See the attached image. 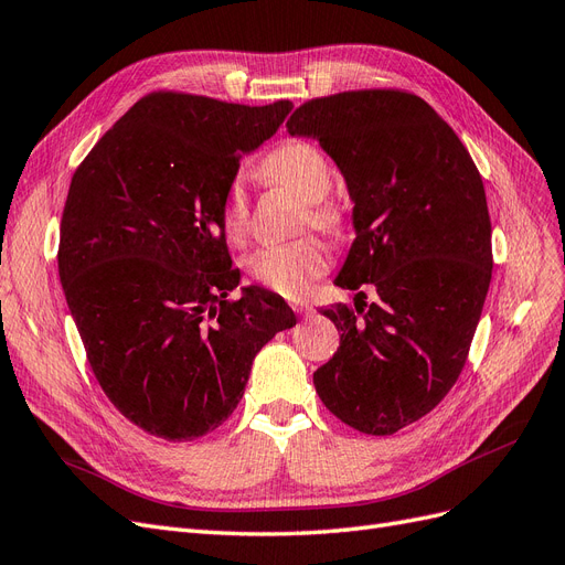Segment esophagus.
Wrapping results in <instances>:
<instances>
[{
    "instance_id": "1",
    "label": "esophagus",
    "mask_w": 565,
    "mask_h": 565,
    "mask_svg": "<svg viewBox=\"0 0 565 565\" xmlns=\"http://www.w3.org/2000/svg\"><path fill=\"white\" fill-rule=\"evenodd\" d=\"M292 309H295V313H299V316H309V313L313 311L311 303H306V301H295Z\"/></svg>"
}]
</instances>
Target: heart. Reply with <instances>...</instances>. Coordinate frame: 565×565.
I'll return each instance as SVG.
<instances>
[{
  "label": "heart",
  "instance_id": "1",
  "mask_svg": "<svg viewBox=\"0 0 565 565\" xmlns=\"http://www.w3.org/2000/svg\"><path fill=\"white\" fill-rule=\"evenodd\" d=\"M264 174L289 188L303 202H309V218L316 228L337 233L341 228V214L334 204L324 202L332 188V172L322 152L309 143L289 141L273 150L264 162ZM247 191L245 179L235 177L226 191L221 226L231 241H243L247 233ZM330 264V252L316 237L287 245L259 247L245 259L249 278L282 297H301L311 282L322 276Z\"/></svg>",
  "mask_w": 565,
  "mask_h": 565
}]
</instances>
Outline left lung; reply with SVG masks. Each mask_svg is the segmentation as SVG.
I'll return each instance as SVG.
<instances>
[{"label": "left lung", "mask_w": 565, "mask_h": 565, "mask_svg": "<svg viewBox=\"0 0 565 565\" xmlns=\"http://www.w3.org/2000/svg\"><path fill=\"white\" fill-rule=\"evenodd\" d=\"M287 131L318 141L349 188L355 241L334 285L377 289L367 309L322 311L341 337L316 391L353 429L396 434L446 398L481 320L492 276L481 174L448 122L405 92L313 98Z\"/></svg>", "instance_id": "obj_1"}]
</instances>
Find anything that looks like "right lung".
<instances>
[{
	"label": "right lung",
	"mask_w": 565,
	"mask_h": 565,
	"mask_svg": "<svg viewBox=\"0 0 565 565\" xmlns=\"http://www.w3.org/2000/svg\"><path fill=\"white\" fill-rule=\"evenodd\" d=\"M289 110L148 94L73 177L58 245L67 309L100 388L152 436L214 431L241 403L254 355L297 324L264 287L228 299L241 273L221 226L243 156Z\"/></svg>",
	"instance_id": "obj_1"
}]
</instances>
